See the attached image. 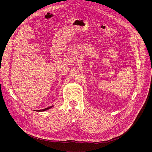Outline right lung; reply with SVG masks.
<instances>
[{
	"label": "right lung",
	"instance_id": "1",
	"mask_svg": "<svg viewBox=\"0 0 152 152\" xmlns=\"http://www.w3.org/2000/svg\"><path fill=\"white\" fill-rule=\"evenodd\" d=\"M53 106H49V107H47V108H45V109H43V110H38V111H39V112H42V111H47V110H49V109H50L51 107H52Z\"/></svg>",
	"mask_w": 152,
	"mask_h": 152
}]
</instances>
